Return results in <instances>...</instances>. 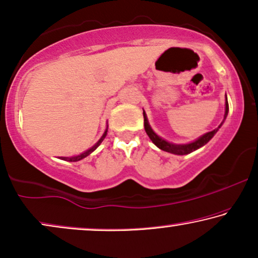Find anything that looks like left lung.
I'll list each match as a JSON object with an SVG mask.
<instances>
[{
	"instance_id": "left-lung-1",
	"label": "left lung",
	"mask_w": 258,
	"mask_h": 258,
	"mask_svg": "<svg viewBox=\"0 0 258 258\" xmlns=\"http://www.w3.org/2000/svg\"><path fill=\"white\" fill-rule=\"evenodd\" d=\"M228 112H229V104H228V100H227V95H225L224 119L227 118ZM143 117H144V130H146L147 135L149 136L151 142H153L157 148H160L161 150L167 151V153H170V154H174V155H188L190 153H192V151L200 149L201 147L206 146V144L209 142L211 139H213L215 134L218 132V129L221 128L222 124H223V122H224V119H223V122H222L216 129H214L213 132L206 133L204 135L200 136L197 140L192 141V142L185 143V144H176V143L169 142V141L162 139L161 136H158L157 134L154 132L153 128H151L150 124H149V121H148L147 114H146V111H144V110H143Z\"/></svg>"
}]
</instances>
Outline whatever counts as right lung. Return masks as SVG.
I'll return each mask as SVG.
<instances>
[{
	"instance_id": "1",
	"label": "right lung",
	"mask_w": 258,
	"mask_h": 258,
	"mask_svg": "<svg viewBox=\"0 0 258 258\" xmlns=\"http://www.w3.org/2000/svg\"><path fill=\"white\" fill-rule=\"evenodd\" d=\"M107 133H108V125H107V128H105V130H104L103 135L101 136V139L98 140L97 142L95 143L94 146L90 148V149L86 150V151H84V153L80 154V155H76V156H72V157H59V158H61V160H63V161H69V162H77V161H81V160H83L84 157L89 156V155H90L91 153H93V151H95V150L97 149V147L100 146V144L102 143V141H103V140L105 139V136H107Z\"/></svg>"
}]
</instances>
